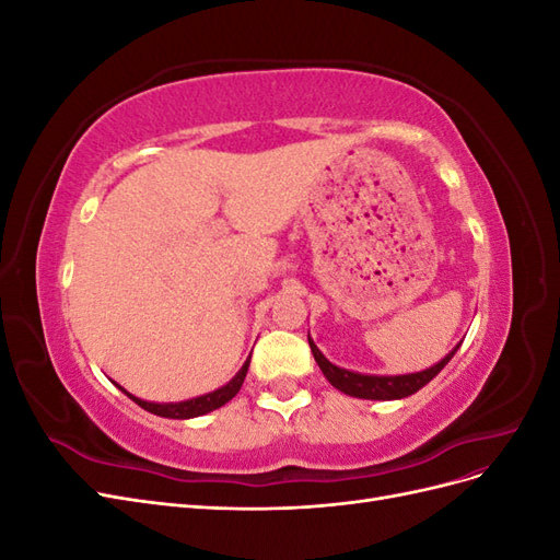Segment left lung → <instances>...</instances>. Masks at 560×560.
<instances>
[{
    "mask_svg": "<svg viewBox=\"0 0 560 560\" xmlns=\"http://www.w3.org/2000/svg\"><path fill=\"white\" fill-rule=\"evenodd\" d=\"M308 343L313 350V358L317 362V366L322 369V374L325 378L336 387L341 389L343 395L350 397H358V399H378V401H389V399H404V397H411L413 393H418L420 387H425L439 371H442L453 354L460 348L457 343L442 362H436L430 369H422L416 371V374H399V376H376V374H358V371H350V369H341L331 364L325 354L319 352V348L313 343V338L308 334Z\"/></svg>",
    "mask_w": 560,
    "mask_h": 560,
    "instance_id": "left-lung-1",
    "label": "left lung"
}]
</instances>
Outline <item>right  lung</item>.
<instances>
[{"label":"right lung","mask_w":560,"mask_h":560,"mask_svg":"<svg viewBox=\"0 0 560 560\" xmlns=\"http://www.w3.org/2000/svg\"><path fill=\"white\" fill-rule=\"evenodd\" d=\"M249 360L241 366L238 374H235L226 385L212 389V393L208 395H200V397H191V399H184V401H165V404H159V401H147V399H140L130 395L126 387H121L118 383H114L118 389H121L124 395H128L135 404L142 406L144 411L154 413V416H161V418H175V420H186V418H198V416H206L214 409H219V406H224L226 401H231L235 395H238V389L243 387V381L247 376V369H249Z\"/></svg>","instance_id":"add662e5"}]
</instances>
